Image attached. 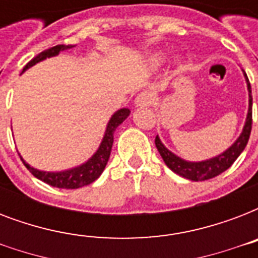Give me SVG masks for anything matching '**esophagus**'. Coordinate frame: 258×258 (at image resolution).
<instances>
[{
  "instance_id": "obj_1",
  "label": "esophagus",
  "mask_w": 258,
  "mask_h": 258,
  "mask_svg": "<svg viewBox=\"0 0 258 258\" xmlns=\"http://www.w3.org/2000/svg\"><path fill=\"white\" fill-rule=\"evenodd\" d=\"M153 103V96H151V93L149 92H142L139 93L135 99V104L138 107H146V105H150Z\"/></svg>"
}]
</instances>
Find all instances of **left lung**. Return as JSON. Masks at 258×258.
Here are the masks:
<instances>
[{
	"mask_svg": "<svg viewBox=\"0 0 258 258\" xmlns=\"http://www.w3.org/2000/svg\"><path fill=\"white\" fill-rule=\"evenodd\" d=\"M245 78H246L249 89V111L248 116H246V123H245L240 138L233 143L232 147H229L225 153H222L218 157L204 162H186L166 149L165 146L162 145V142L159 141V138L157 137L155 138V146H157L158 151H159L161 157L163 158V161L170 170L190 180L212 179L214 176L220 175L221 172H224L225 170H228L234 163L237 158L240 157V154L244 151V149L248 145L250 131H252V88H250V83H249L246 74H245Z\"/></svg>",
	"mask_w": 258,
	"mask_h": 258,
	"instance_id": "1",
	"label": "left lung"
}]
</instances>
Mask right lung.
Returning <instances> with one entry per match:
<instances>
[{
  "instance_id": "add662e5",
  "label": "right lung",
  "mask_w": 258,
  "mask_h": 258,
  "mask_svg": "<svg viewBox=\"0 0 258 258\" xmlns=\"http://www.w3.org/2000/svg\"><path fill=\"white\" fill-rule=\"evenodd\" d=\"M74 45H56L52 46L49 49H45L41 53H38L36 57H33L30 60L25 67H24V71H26L28 68H30L32 66H34L36 62L41 61V60H45L46 57H52V56H56L61 50L64 49H71ZM130 115L128 108H121L119 111L113 113L111 120L108 121V125H107V130H105L104 138H103V142H101L100 147L97 149V151L95 153L91 159L88 162H86L84 165L79 166V167H75V169L67 170V171H60V172H46V171H40V170H36L33 167H30L28 163L24 162V165L28 170H29L32 174H33L36 178H38L42 182L53 186V187L58 188H79L83 187V186H87V184L92 183L93 180H96L100 174L104 170L107 162H108L109 154H111V149H112L113 143V134H115V130L117 128V125H120L123 121L125 120V117ZM22 159V158H21Z\"/></svg>"
}]
</instances>
